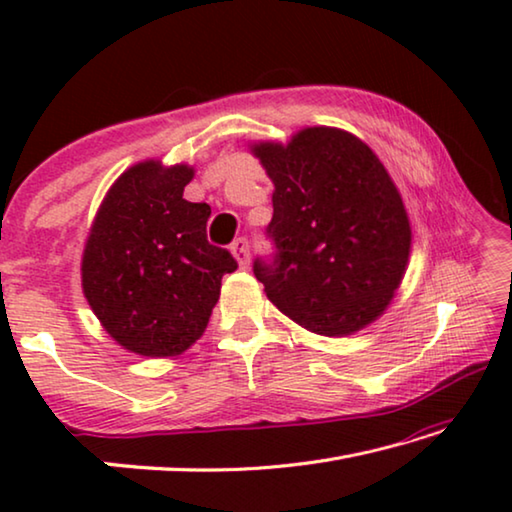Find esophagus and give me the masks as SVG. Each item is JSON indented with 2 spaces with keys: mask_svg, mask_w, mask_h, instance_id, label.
<instances>
[{
  "mask_svg": "<svg viewBox=\"0 0 512 512\" xmlns=\"http://www.w3.org/2000/svg\"><path fill=\"white\" fill-rule=\"evenodd\" d=\"M230 250H232V255L237 257V262L241 266H248L250 264V244H248L246 237H239V239L232 241Z\"/></svg>",
  "mask_w": 512,
  "mask_h": 512,
  "instance_id": "obj_1",
  "label": "esophagus"
}]
</instances>
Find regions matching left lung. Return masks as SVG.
Wrapping results in <instances>:
<instances>
[{
    "label": "left lung",
    "mask_w": 512,
    "mask_h": 512,
    "mask_svg": "<svg viewBox=\"0 0 512 512\" xmlns=\"http://www.w3.org/2000/svg\"><path fill=\"white\" fill-rule=\"evenodd\" d=\"M253 153L273 180V253L253 273L268 300L309 332L352 334L372 323L400 287L411 225L384 164L359 137L305 128Z\"/></svg>",
    "instance_id": "left-lung-1"
}]
</instances>
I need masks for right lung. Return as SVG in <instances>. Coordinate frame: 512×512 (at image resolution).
Listing matches in <instances>:
<instances>
[{
  "instance_id": "right-lung-1",
  "label": "right lung",
  "mask_w": 512,
  "mask_h": 512,
  "mask_svg": "<svg viewBox=\"0 0 512 512\" xmlns=\"http://www.w3.org/2000/svg\"><path fill=\"white\" fill-rule=\"evenodd\" d=\"M192 178L187 164H135L103 198L85 244V298L112 339L142 357L187 350L237 268L207 241L210 205L183 198Z\"/></svg>"
}]
</instances>
